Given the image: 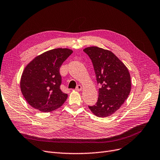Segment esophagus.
Here are the masks:
<instances>
[{
    "mask_svg": "<svg viewBox=\"0 0 160 160\" xmlns=\"http://www.w3.org/2000/svg\"><path fill=\"white\" fill-rule=\"evenodd\" d=\"M82 87L81 85H78V86H77V87L76 88V91L80 92V91H82Z\"/></svg>",
    "mask_w": 160,
    "mask_h": 160,
    "instance_id": "34e87169",
    "label": "esophagus"
}]
</instances>
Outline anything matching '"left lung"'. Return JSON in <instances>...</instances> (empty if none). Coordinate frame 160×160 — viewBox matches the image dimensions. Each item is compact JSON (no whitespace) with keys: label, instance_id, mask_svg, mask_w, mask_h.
<instances>
[{"label":"left lung","instance_id":"1","mask_svg":"<svg viewBox=\"0 0 160 160\" xmlns=\"http://www.w3.org/2000/svg\"><path fill=\"white\" fill-rule=\"evenodd\" d=\"M89 56L95 71L99 88L98 102L88 106L99 117L113 115L127 99L131 90V75L128 70L113 52L98 47L84 49Z\"/></svg>","mask_w":160,"mask_h":160}]
</instances>
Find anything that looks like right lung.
I'll use <instances>...</instances> for the list:
<instances>
[{"label": "right lung", "mask_w": 160, "mask_h": 160, "mask_svg": "<svg viewBox=\"0 0 160 160\" xmlns=\"http://www.w3.org/2000/svg\"><path fill=\"white\" fill-rule=\"evenodd\" d=\"M67 48L46 51L27 64L20 79V89L26 102L41 112H51L62 106L68 95L60 88L59 69L72 53Z\"/></svg>", "instance_id": "obj_1"}]
</instances>
